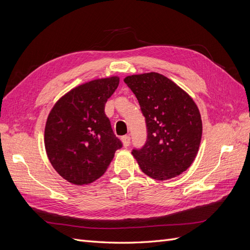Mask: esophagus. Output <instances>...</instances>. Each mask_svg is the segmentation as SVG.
Masks as SVG:
<instances>
[{
	"label": "esophagus",
	"instance_id": "obj_1",
	"mask_svg": "<svg viewBox=\"0 0 250 250\" xmlns=\"http://www.w3.org/2000/svg\"><path fill=\"white\" fill-rule=\"evenodd\" d=\"M122 142H123V145L124 147H128L130 145V137L129 135H124L122 138Z\"/></svg>",
	"mask_w": 250,
	"mask_h": 250
}]
</instances>
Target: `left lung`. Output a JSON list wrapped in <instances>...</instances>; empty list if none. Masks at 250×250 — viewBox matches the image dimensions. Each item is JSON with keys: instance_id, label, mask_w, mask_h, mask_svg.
I'll use <instances>...</instances> for the list:
<instances>
[{"instance_id": "8db88e82", "label": "left lung", "mask_w": 250, "mask_h": 250, "mask_svg": "<svg viewBox=\"0 0 250 250\" xmlns=\"http://www.w3.org/2000/svg\"><path fill=\"white\" fill-rule=\"evenodd\" d=\"M124 82L137 97L146 119L147 141L132 155L141 170L156 180L186 171L197 155L202 122L192 98L158 73L132 75Z\"/></svg>"}]
</instances>
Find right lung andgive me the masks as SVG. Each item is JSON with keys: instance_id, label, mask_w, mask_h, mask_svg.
<instances>
[{"instance_id": "add662e5", "label": "right lung", "mask_w": 250, "mask_h": 250, "mask_svg": "<svg viewBox=\"0 0 250 250\" xmlns=\"http://www.w3.org/2000/svg\"><path fill=\"white\" fill-rule=\"evenodd\" d=\"M119 77L96 79L73 88L57 101L44 128L49 161L60 176L87 185L102 176L122 147L104 112Z\"/></svg>"}]
</instances>
